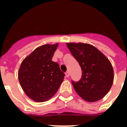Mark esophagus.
<instances>
[{
  "label": "esophagus",
  "instance_id": "obj_1",
  "mask_svg": "<svg viewBox=\"0 0 127 127\" xmlns=\"http://www.w3.org/2000/svg\"><path fill=\"white\" fill-rule=\"evenodd\" d=\"M65 76L66 77H69L70 76V72H65Z\"/></svg>",
  "mask_w": 127,
  "mask_h": 127
}]
</instances>
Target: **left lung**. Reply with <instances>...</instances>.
Segmentation results:
<instances>
[{
  "mask_svg": "<svg viewBox=\"0 0 127 127\" xmlns=\"http://www.w3.org/2000/svg\"><path fill=\"white\" fill-rule=\"evenodd\" d=\"M66 45L82 72L79 81H72L75 91L86 101L100 100L109 92L113 83L111 63L100 51L90 44L67 43Z\"/></svg>",
  "mask_w": 127,
  "mask_h": 127,
  "instance_id": "8db88e82",
  "label": "left lung"
}]
</instances>
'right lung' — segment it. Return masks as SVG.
I'll return each mask as SVG.
<instances>
[{"label": "right lung", "mask_w": 127, "mask_h": 127, "mask_svg": "<svg viewBox=\"0 0 127 127\" xmlns=\"http://www.w3.org/2000/svg\"><path fill=\"white\" fill-rule=\"evenodd\" d=\"M59 43L36 48L26 57L18 71V79L25 94L36 102H44L55 94L64 74L57 63L52 61Z\"/></svg>", "instance_id": "add662e5"}]
</instances>
